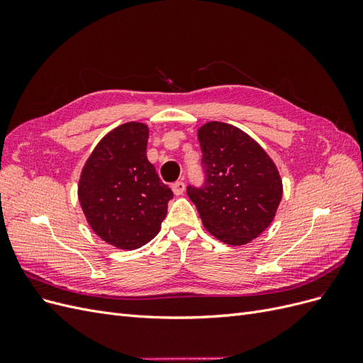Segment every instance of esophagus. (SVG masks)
<instances>
[{"label":"esophagus","mask_w":363,"mask_h":363,"mask_svg":"<svg viewBox=\"0 0 363 363\" xmlns=\"http://www.w3.org/2000/svg\"><path fill=\"white\" fill-rule=\"evenodd\" d=\"M184 188H186V184H184V182H175L174 184H172V192L175 194V195H182L183 192H184Z\"/></svg>","instance_id":"34e87169"}]
</instances>
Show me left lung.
<instances>
[{
    "label": "left lung",
    "mask_w": 363,
    "mask_h": 363,
    "mask_svg": "<svg viewBox=\"0 0 363 363\" xmlns=\"http://www.w3.org/2000/svg\"><path fill=\"white\" fill-rule=\"evenodd\" d=\"M204 183L188 186L208 233L228 245L256 239L276 216L283 186L277 167L255 139L225 123L199 130Z\"/></svg>",
    "instance_id": "left-lung-1"
}]
</instances>
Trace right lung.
Instances as JSON below:
<instances>
[{"mask_svg": "<svg viewBox=\"0 0 363 363\" xmlns=\"http://www.w3.org/2000/svg\"><path fill=\"white\" fill-rule=\"evenodd\" d=\"M147 142L145 124L119 125L98 142L80 175L79 200L87 223L119 250L150 242L172 199L147 159Z\"/></svg>", "mask_w": 363, "mask_h": 363, "instance_id": "right-lung-1", "label": "right lung"}]
</instances>
